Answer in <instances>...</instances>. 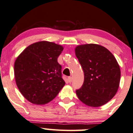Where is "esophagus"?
<instances>
[{
	"label": "esophagus",
	"instance_id": "1",
	"mask_svg": "<svg viewBox=\"0 0 133 133\" xmlns=\"http://www.w3.org/2000/svg\"><path fill=\"white\" fill-rule=\"evenodd\" d=\"M68 82H69V83H71L72 82V77L71 76H69V77L68 78Z\"/></svg>",
	"mask_w": 133,
	"mask_h": 133
}]
</instances>
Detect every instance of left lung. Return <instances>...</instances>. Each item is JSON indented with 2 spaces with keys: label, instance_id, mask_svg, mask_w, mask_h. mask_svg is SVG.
I'll return each instance as SVG.
<instances>
[{
  "label": "left lung",
  "instance_id": "obj_1",
  "mask_svg": "<svg viewBox=\"0 0 133 133\" xmlns=\"http://www.w3.org/2000/svg\"><path fill=\"white\" fill-rule=\"evenodd\" d=\"M75 55L84 73V82L76 91L79 100L90 107L102 106L114 97L120 85V66L107 48L95 44L79 45Z\"/></svg>",
  "mask_w": 133,
  "mask_h": 133
}]
</instances>
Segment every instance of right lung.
Wrapping results in <instances>:
<instances>
[{"instance_id":"add662e5","label":"right lung","mask_w":133,"mask_h":133,"mask_svg":"<svg viewBox=\"0 0 133 133\" xmlns=\"http://www.w3.org/2000/svg\"><path fill=\"white\" fill-rule=\"evenodd\" d=\"M62 45L48 41L31 44L17 57L14 64L16 84L29 102L44 105L65 85L57 59Z\"/></svg>"}]
</instances>
